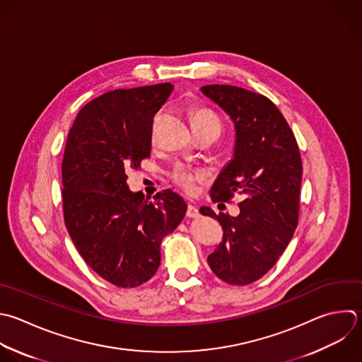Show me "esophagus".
<instances>
[{
    "label": "esophagus",
    "mask_w": 362,
    "mask_h": 362,
    "mask_svg": "<svg viewBox=\"0 0 362 362\" xmlns=\"http://www.w3.org/2000/svg\"><path fill=\"white\" fill-rule=\"evenodd\" d=\"M187 216H188V218H198V216H199L198 208L194 206V205H188V208H187Z\"/></svg>",
    "instance_id": "1"
}]
</instances>
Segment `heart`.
Here are the masks:
<instances>
[{"label": "heart", "mask_w": 362, "mask_h": 362, "mask_svg": "<svg viewBox=\"0 0 362 362\" xmlns=\"http://www.w3.org/2000/svg\"><path fill=\"white\" fill-rule=\"evenodd\" d=\"M192 126H197V124H214L216 127L221 129V122L219 119L216 117L215 113H212L211 110H206V109H201V110H197L192 116V120H191ZM174 181L181 187L184 188L185 191L188 192H192L195 189V182L198 180H201L204 177L202 173L199 171H194V170H189V168H185L182 165H178L175 170H174Z\"/></svg>", "instance_id": "1"}]
</instances>
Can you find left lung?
<instances>
[{"label": "left lung", "instance_id": "obj_1", "mask_svg": "<svg viewBox=\"0 0 362 362\" xmlns=\"http://www.w3.org/2000/svg\"><path fill=\"white\" fill-rule=\"evenodd\" d=\"M235 127L232 160L211 188L214 202L243 197L239 215L201 214L216 219L222 242L208 256L212 272L223 281L245 286L266 274L293 238L298 219L301 157L294 134L267 98L229 85L202 86Z\"/></svg>", "mask_w": 362, "mask_h": 362}]
</instances>
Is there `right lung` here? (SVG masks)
Masks as SVG:
<instances>
[{"label":"right lung","instance_id":"right-lung-1","mask_svg":"<svg viewBox=\"0 0 362 362\" xmlns=\"http://www.w3.org/2000/svg\"><path fill=\"white\" fill-rule=\"evenodd\" d=\"M173 89L158 83L107 92L79 112L68 134L65 225L83 260L119 287L140 286L156 274L163 238L187 212L182 197L171 189L154 201L132 192L126 175L150 157L153 119Z\"/></svg>","mask_w":362,"mask_h":362}]
</instances>
